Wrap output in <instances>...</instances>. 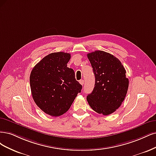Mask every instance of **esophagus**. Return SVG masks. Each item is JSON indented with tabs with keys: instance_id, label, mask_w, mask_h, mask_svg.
I'll return each instance as SVG.
<instances>
[{
	"instance_id": "obj_1",
	"label": "esophagus",
	"mask_w": 156,
	"mask_h": 156,
	"mask_svg": "<svg viewBox=\"0 0 156 156\" xmlns=\"http://www.w3.org/2000/svg\"><path fill=\"white\" fill-rule=\"evenodd\" d=\"M79 82H80V84L82 85H83V83H84V80H80Z\"/></svg>"
}]
</instances>
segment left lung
<instances>
[{
  "label": "left lung",
  "instance_id": "8db88e82",
  "mask_svg": "<svg viewBox=\"0 0 156 156\" xmlns=\"http://www.w3.org/2000/svg\"><path fill=\"white\" fill-rule=\"evenodd\" d=\"M95 77L93 92L87 100L94 112L104 115L113 113L126 95L129 80L122 64L113 55L102 51L87 54Z\"/></svg>",
  "mask_w": 156,
  "mask_h": 156
}]
</instances>
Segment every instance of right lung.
I'll return each instance as SVG.
<instances>
[{
    "label": "right lung",
    "instance_id": "1",
    "mask_svg": "<svg viewBox=\"0 0 156 156\" xmlns=\"http://www.w3.org/2000/svg\"><path fill=\"white\" fill-rule=\"evenodd\" d=\"M70 59L69 53L49 54L35 65L30 73V83L35 103L52 117L66 113L82 89L75 78L74 70L67 67Z\"/></svg>",
    "mask_w": 156,
    "mask_h": 156
}]
</instances>
